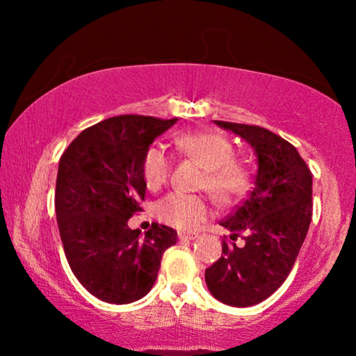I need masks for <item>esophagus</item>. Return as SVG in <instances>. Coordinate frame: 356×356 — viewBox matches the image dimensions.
Instances as JSON below:
<instances>
[{"instance_id":"esophagus-1","label":"esophagus","mask_w":356,"mask_h":356,"mask_svg":"<svg viewBox=\"0 0 356 356\" xmlns=\"http://www.w3.org/2000/svg\"><path fill=\"white\" fill-rule=\"evenodd\" d=\"M178 238H179V240L189 241V240H194V238H196V235H194V233H183V232H179L178 233Z\"/></svg>"}]
</instances>
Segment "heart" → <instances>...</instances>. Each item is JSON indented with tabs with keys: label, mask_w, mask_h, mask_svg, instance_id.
Wrapping results in <instances>:
<instances>
[{
	"label": "heart",
	"mask_w": 356,
	"mask_h": 356,
	"mask_svg": "<svg viewBox=\"0 0 356 356\" xmlns=\"http://www.w3.org/2000/svg\"><path fill=\"white\" fill-rule=\"evenodd\" d=\"M183 154L206 168L202 186L220 202H232L248 188V173L235 162L233 145L220 134L199 131L178 136L175 140ZM172 160L160 145H150L143 160V178L147 189L157 191L168 181ZM212 207L201 194L170 193L155 204V216L162 223L177 230H193L211 216Z\"/></svg>",
	"instance_id": "obj_1"
}]
</instances>
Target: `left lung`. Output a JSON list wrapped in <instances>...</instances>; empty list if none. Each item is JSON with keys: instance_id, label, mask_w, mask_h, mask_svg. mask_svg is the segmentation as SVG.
Segmentation results:
<instances>
[{"instance_id": "1", "label": "left lung", "mask_w": 356, "mask_h": 356, "mask_svg": "<svg viewBox=\"0 0 356 356\" xmlns=\"http://www.w3.org/2000/svg\"><path fill=\"white\" fill-rule=\"evenodd\" d=\"M251 145L256 154L254 188L220 225L245 245L222 243V257L206 269L213 298L246 308L274 293L289 277L313 213V175L290 143L259 126L213 121Z\"/></svg>"}]
</instances>
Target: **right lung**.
Segmentation results:
<instances>
[{"label":"right lung","instance_id":"right-lung-1","mask_svg":"<svg viewBox=\"0 0 356 356\" xmlns=\"http://www.w3.org/2000/svg\"><path fill=\"white\" fill-rule=\"evenodd\" d=\"M178 118L121 115L82 131L60 159L55 207L65 254L95 298L128 305L152 289L173 228L152 223L144 235L128 220L140 211L144 155Z\"/></svg>","mask_w":356,"mask_h":356}]
</instances>
